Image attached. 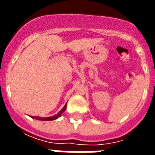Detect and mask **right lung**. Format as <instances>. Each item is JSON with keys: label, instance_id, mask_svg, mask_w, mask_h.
<instances>
[{"label": "right lung", "instance_id": "right-lung-1", "mask_svg": "<svg viewBox=\"0 0 155 155\" xmlns=\"http://www.w3.org/2000/svg\"><path fill=\"white\" fill-rule=\"evenodd\" d=\"M66 108H67V104H66L65 105H64V107L62 108V110L59 111V113H58V114H56V115L53 116V117H34V116H32L31 117L35 118V119H36V120H55V119L58 118L61 115H62V113H63V112L66 110Z\"/></svg>", "mask_w": 155, "mask_h": 155}]
</instances>
